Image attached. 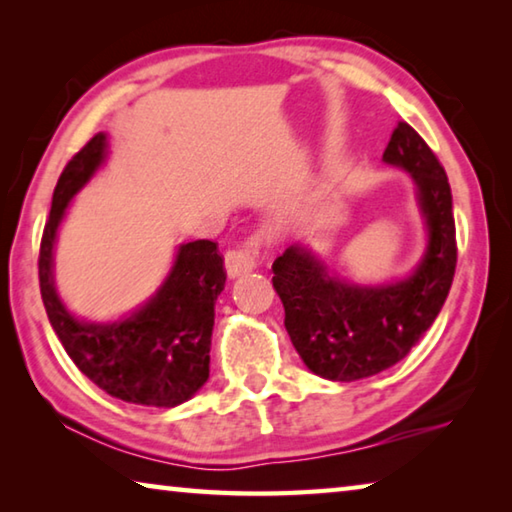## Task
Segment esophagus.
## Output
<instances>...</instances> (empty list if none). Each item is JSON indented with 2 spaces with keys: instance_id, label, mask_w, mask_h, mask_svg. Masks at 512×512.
<instances>
[{
  "instance_id": "34e87169",
  "label": "esophagus",
  "mask_w": 512,
  "mask_h": 512,
  "mask_svg": "<svg viewBox=\"0 0 512 512\" xmlns=\"http://www.w3.org/2000/svg\"><path fill=\"white\" fill-rule=\"evenodd\" d=\"M255 246L253 241H250V246L246 248H239V250H228L225 253V273H228V277H241L253 271V268L257 266L255 262Z\"/></svg>"
}]
</instances>
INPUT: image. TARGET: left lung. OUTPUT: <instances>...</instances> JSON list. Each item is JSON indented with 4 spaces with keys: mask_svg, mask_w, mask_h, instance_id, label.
<instances>
[{
    "mask_svg": "<svg viewBox=\"0 0 512 512\" xmlns=\"http://www.w3.org/2000/svg\"><path fill=\"white\" fill-rule=\"evenodd\" d=\"M381 162L409 173L427 235L409 275L377 284L345 280L311 244L289 246L273 264L293 348L329 381L372 377L402 361L433 325L454 280L456 228L445 169L404 121Z\"/></svg>",
    "mask_w": 512,
    "mask_h": 512,
    "instance_id": "8db88e82",
    "label": "left lung"
}]
</instances>
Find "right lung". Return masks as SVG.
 I'll return each instance as SVG.
<instances>
[{"label": "right lung", "mask_w": 512, "mask_h": 512, "mask_svg": "<svg viewBox=\"0 0 512 512\" xmlns=\"http://www.w3.org/2000/svg\"><path fill=\"white\" fill-rule=\"evenodd\" d=\"M108 155V135L99 133L60 173L40 244L42 302L69 359L101 391L131 404L173 409L192 400L210 377L214 305L225 287L223 259L214 241L180 244L167 277L140 307L115 320L72 314L56 289L58 230L72 198L97 176Z\"/></svg>", "instance_id": "right-lung-1"}]
</instances>
